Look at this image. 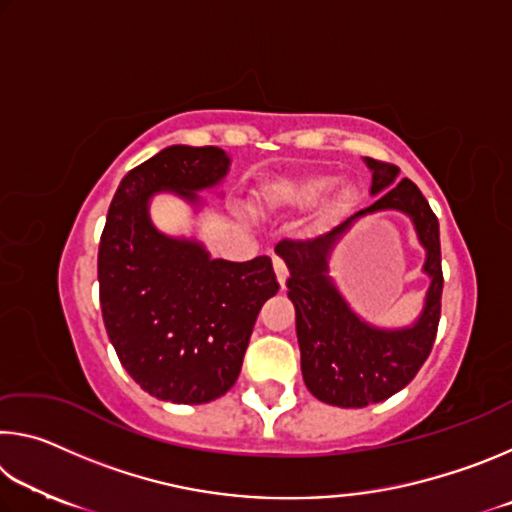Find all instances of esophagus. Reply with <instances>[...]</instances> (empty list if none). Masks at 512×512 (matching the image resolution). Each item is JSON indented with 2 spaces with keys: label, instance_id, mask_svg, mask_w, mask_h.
<instances>
[{
  "label": "esophagus",
  "instance_id": "34e87169",
  "mask_svg": "<svg viewBox=\"0 0 512 512\" xmlns=\"http://www.w3.org/2000/svg\"><path fill=\"white\" fill-rule=\"evenodd\" d=\"M273 268H275L277 280H280V284L284 287V282H287V277H289V268H287V264H284V259L275 255L273 257Z\"/></svg>",
  "mask_w": 512,
  "mask_h": 512
}]
</instances>
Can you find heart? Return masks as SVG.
Returning <instances> with one entry per match:
<instances>
[{
	"mask_svg": "<svg viewBox=\"0 0 512 512\" xmlns=\"http://www.w3.org/2000/svg\"><path fill=\"white\" fill-rule=\"evenodd\" d=\"M329 187H332V178L309 176V178H300V180H293V183H287L275 196L280 198V201H287L291 205L307 207L311 203H316ZM354 198H357V189H354V185L350 183L336 185L325 205L327 219H336V216L348 212L354 203Z\"/></svg>",
	"mask_w": 512,
	"mask_h": 512,
	"instance_id": "heart-1",
	"label": "heart"
}]
</instances>
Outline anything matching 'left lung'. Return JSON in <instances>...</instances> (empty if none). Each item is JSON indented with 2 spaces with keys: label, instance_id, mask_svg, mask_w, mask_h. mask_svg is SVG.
Here are the masks:
<instances>
[{
  "label": "left lung",
  "instance_id": "8db88e82",
  "mask_svg": "<svg viewBox=\"0 0 512 512\" xmlns=\"http://www.w3.org/2000/svg\"><path fill=\"white\" fill-rule=\"evenodd\" d=\"M372 171L370 194L377 201L352 214L325 235L307 241L284 239L275 246L289 266V298L296 307L300 366L309 393L341 409L384 402L418 375L433 348L443 298L440 228L427 198L409 178L397 183L395 164L366 158ZM397 209L412 216L423 247V270L432 277L421 318L411 328L384 330L361 321L326 275V259L349 225L366 213Z\"/></svg>",
  "mask_w": 512,
  "mask_h": 512
}]
</instances>
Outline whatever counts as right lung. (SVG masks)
Wrapping results in <instances>:
<instances>
[{"mask_svg": "<svg viewBox=\"0 0 512 512\" xmlns=\"http://www.w3.org/2000/svg\"><path fill=\"white\" fill-rule=\"evenodd\" d=\"M230 158L216 146H167L131 169L112 196L99 244V300L112 348L146 393L205 404L235 386L264 302L280 284L271 257L212 259L194 239L155 230L149 201L176 192L198 205Z\"/></svg>", "mask_w": 512, "mask_h": 512, "instance_id": "1", "label": "right lung"}]
</instances>
